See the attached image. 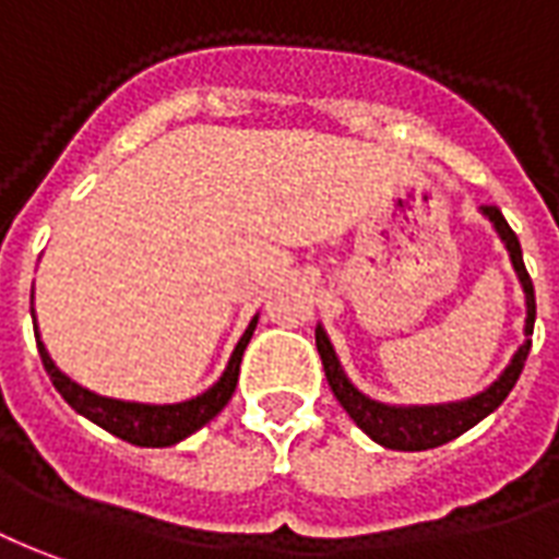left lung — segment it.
<instances>
[{
    "instance_id": "left-lung-1",
    "label": "left lung",
    "mask_w": 559,
    "mask_h": 559,
    "mask_svg": "<svg viewBox=\"0 0 559 559\" xmlns=\"http://www.w3.org/2000/svg\"><path fill=\"white\" fill-rule=\"evenodd\" d=\"M483 214L491 219V226L500 235V240L507 243L509 259L512 267L521 280L524 288V304H527V319H524V336L521 348L512 354L509 366L500 372L495 384L486 386L483 393H476L462 402H447V405H386V402H374L366 393H360L357 386L348 381V374L342 369L340 357L330 345L324 328H316V345H319L321 364H324V374H328V384L333 390V396L340 399V405L348 411V417L360 426V429L372 438L374 443H381L386 450H402V452H419V450H435L441 443H450L452 438H459L467 429H474L479 419H486L491 411L503 405V399L512 393V386L519 381L524 360L531 354V336H533V321H536V295H533V283L527 267H524V255H521L519 235L509 229L507 217L500 214L497 205H486Z\"/></svg>"
}]
</instances>
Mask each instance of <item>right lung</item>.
I'll use <instances>...</instances> for the list:
<instances>
[{
    "instance_id": "right-lung-1",
    "label": "right lung",
    "mask_w": 559,
    "mask_h": 559,
    "mask_svg": "<svg viewBox=\"0 0 559 559\" xmlns=\"http://www.w3.org/2000/svg\"><path fill=\"white\" fill-rule=\"evenodd\" d=\"M255 324H259V316L250 321V328L243 330V336L235 345L229 366H226V372L219 374L217 384L207 386L202 396L187 399V402H175V405H145V402H121V399L97 396L92 390H85L83 384L71 381L59 366L52 364L47 345L40 342L38 321H35V340H38L40 364H44V369L50 374L52 386L62 393L64 402L76 414H83L95 426L107 429L109 435H116L121 441L133 443V447H173V443L185 441L193 431L202 429L205 423H211L219 411L229 405L231 393L238 386L240 357H243L247 342L252 340Z\"/></svg>"
}]
</instances>
